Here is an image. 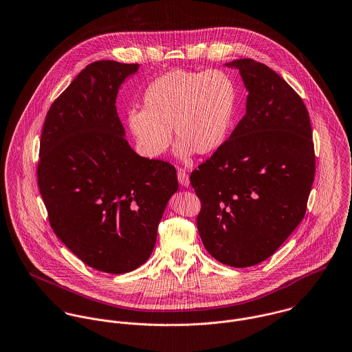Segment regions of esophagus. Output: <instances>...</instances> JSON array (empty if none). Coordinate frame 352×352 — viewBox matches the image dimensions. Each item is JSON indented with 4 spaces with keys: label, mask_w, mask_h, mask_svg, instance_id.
Returning a JSON list of instances; mask_svg holds the SVG:
<instances>
[{
    "label": "esophagus",
    "mask_w": 352,
    "mask_h": 352,
    "mask_svg": "<svg viewBox=\"0 0 352 352\" xmlns=\"http://www.w3.org/2000/svg\"><path fill=\"white\" fill-rule=\"evenodd\" d=\"M177 179H179L182 186H184V187L190 186V177H188V173L184 169L177 170Z\"/></svg>",
    "instance_id": "esophagus-1"
}]
</instances>
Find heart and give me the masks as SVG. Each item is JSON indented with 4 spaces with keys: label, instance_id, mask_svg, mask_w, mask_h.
<instances>
[{
    "label": "heart",
    "instance_id": "heart-1",
    "mask_svg": "<svg viewBox=\"0 0 352 352\" xmlns=\"http://www.w3.org/2000/svg\"><path fill=\"white\" fill-rule=\"evenodd\" d=\"M236 85L222 69H172L145 90L144 109L129 110L128 125L140 152L160 157L172 142L177 153L210 155L222 146L236 110Z\"/></svg>",
    "mask_w": 352,
    "mask_h": 352
}]
</instances>
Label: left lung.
Listing matches in <instances>:
<instances>
[{
    "label": "left lung",
    "mask_w": 352,
    "mask_h": 352,
    "mask_svg": "<svg viewBox=\"0 0 352 352\" xmlns=\"http://www.w3.org/2000/svg\"><path fill=\"white\" fill-rule=\"evenodd\" d=\"M246 114L191 173L196 224L206 250L232 267L272 256L305 217L316 172L309 113L288 83L253 59H238Z\"/></svg>",
    "instance_id": "1"
}]
</instances>
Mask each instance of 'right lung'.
<instances>
[{
    "label": "right lung",
    "mask_w": 352,
    "mask_h": 352,
    "mask_svg": "<svg viewBox=\"0 0 352 352\" xmlns=\"http://www.w3.org/2000/svg\"><path fill=\"white\" fill-rule=\"evenodd\" d=\"M140 64H89L51 104L40 137L37 184L64 245L99 272L122 274L148 261L176 169L138 156L116 99Z\"/></svg>",
    "instance_id": "right-lung-1"
}]
</instances>
